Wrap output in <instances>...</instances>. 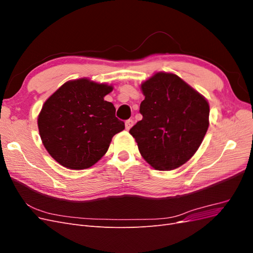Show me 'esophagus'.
<instances>
[{
  "mask_svg": "<svg viewBox=\"0 0 253 253\" xmlns=\"http://www.w3.org/2000/svg\"><path fill=\"white\" fill-rule=\"evenodd\" d=\"M133 125H134V121H133L132 119H127V120L126 121V129H129V128H131V127L133 126Z\"/></svg>",
  "mask_w": 253,
  "mask_h": 253,
  "instance_id": "34e87169",
  "label": "esophagus"
}]
</instances>
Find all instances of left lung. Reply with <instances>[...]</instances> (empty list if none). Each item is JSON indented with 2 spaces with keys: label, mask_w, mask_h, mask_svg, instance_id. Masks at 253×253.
Masks as SVG:
<instances>
[{
  "label": "left lung",
  "mask_w": 253,
  "mask_h": 253,
  "mask_svg": "<svg viewBox=\"0 0 253 253\" xmlns=\"http://www.w3.org/2000/svg\"><path fill=\"white\" fill-rule=\"evenodd\" d=\"M141 89L142 119L129 133L154 169L174 170L200 148L209 126V104L174 74L157 73Z\"/></svg>",
  "instance_id": "left-lung-1"
}]
</instances>
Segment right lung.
<instances>
[{
	"instance_id": "1",
	"label": "right lung",
	"mask_w": 253,
	"mask_h": 253,
	"mask_svg": "<svg viewBox=\"0 0 253 253\" xmlns=\"http://www.w3.org/2000/svg\"><path fill=\"white\" fill-rule=\"evenodd\" d=\"M113 87L87 79L64 83L45 101L38 118L42 142L63 167L82 170L108 151L114 135L125 128L104 96Z\"/></svg>"
}]
</instances>
